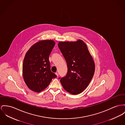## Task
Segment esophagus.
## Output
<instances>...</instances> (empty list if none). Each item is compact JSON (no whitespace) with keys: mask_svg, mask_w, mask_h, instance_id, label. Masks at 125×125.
<instances>
[{"mask_svg":"<svg viewBox=\"0 0 125 125\" xmlns=\"http://www.w3.org/2000/svg\"><path fill=\"white\" fill-rule=\"evenodd\" d=\"M55 74L57 76V77H58V73H55Z\"/></svg>","mask_w":125,"mask_h":125,"instance_id":"34e87169","label":"esophagus"}]
</instances>
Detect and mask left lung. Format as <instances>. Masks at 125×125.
I'll list each match as a JSON object with an SVG mask.
<instances>
[{
	"label": "left lung",
	"instance_id": "obj_1",
	"mask_svg": "<svg viewBox=\"0 0 125 125\" xmlns=\"http://www.w3.org/2000/svg\"><path fill=\"white\" fill-rule=\"evenodd\" d=\"M58 45L68 67L66 75L61 79L60 82L68 92L73 95L80 94L88 87L94 74L93 58L87 45L81 39L59 42Z\"/></svg>",
	"mask_w": 125,
	"mask_h": 125
}]
</instances>
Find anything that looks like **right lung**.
Here are the masks:
<instances>
[{
	"label": "right lung",
	"instance_id": "obj_1",
	"mask_svg": "<svg viewBox=\"0 0 125 125\" xmlns=\"http://www.w3.org/2000/svg\"><path fill=\"white\" fill-rule=\"evenodd\" d=\"M55 44L52 40L39 41L33 44L25 54L23 76L27 86L33 92H42L57 77L51 71L49 60Z\"/></svg>",
	"mask_w": 125,
	"mask_h": 125
}]
</instances>
